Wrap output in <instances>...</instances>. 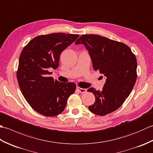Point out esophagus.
Instances as JSON below:
<instances>
[{
    "label": "esophagus",
    "mask_w": 153,
    "mask_h": 153,
    "mask_svg": "<svg viewBox=\"0 0 153 153\" xmlns=\"http://www.w3.org/2000/svg\"><path fill=\"white\" fill-rule=\"evenodd\" d=\"M77 90L78 91V92L81 93H83L87 91V89H83V88H81L79 87H77Z\"/></svg>",
    "instance_id": "1"
}]
</instances>
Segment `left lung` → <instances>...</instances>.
Masks as SVG:
<instances>
[{
  "label": "left lung",
  "instance_id": "obj_1",
  "mask_svg": "<svg viewBox=\"0 0 153 153\" xmlns=\"http://www.w3.org/2000/svg\"><path fill=\"white\" fill-rule=\"evenodd\" d=\"M75 44H83L89 51L95 70L106 76L102 91L91 87L95 97L91 112L105 116L118 109L128 97L137 79V59L128 45L98 35H83Z\"/></svg>",
  "mask_w": 153,
  "mask_h": 153
}]
</instances>
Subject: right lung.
<instances>
[{
    "instance_id": "1",
    "label": "right lung",
    "mask_w": 153,
    "mask_h": 153,
    "mask_svg": "<svg viewBox=\"0 0 153 153\" xmlns=\"http://www.w3.org/2000/svg\"><path fill=\"white\" fill-rule=\"evenodd\" d=\"M79 36L64 33L39 35L23 48L17 70L18 85L29 105L42 115L60 114L76 91L74 83L54 80L49 71L58 67L60 53Z\"/></svg>"
}]
</instances>
